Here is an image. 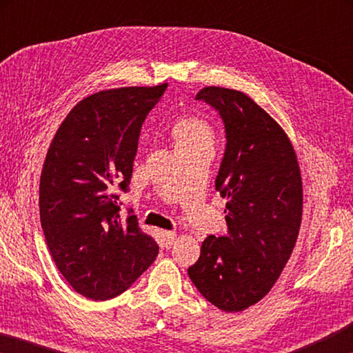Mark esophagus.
Listing matches in <instances>:
<instances>
[{
  "mask_svg": "<svg viewBox=\"0 0 353 353\" xmlns=\"http://www.w3.org/2000/svg\"><path fill=\"white\" fill-rule=\"evenodd\" d=\"M176 232H172V230H165V232H162V246L163 248H171L172 244H174V241H176Z\"/></svg>",
  "mask_w": 353,
  "mask_h": 353,
  "instance_id": "34e87169",
  "label": "esophagus"
}]
</instances>
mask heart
Masks as SVG:
<instances>
[{
	"label": "heart",
	"instance_id": "b5f03b06",
	"mask_svg": "<svg viewBox=\"0 0 353 353\" xmlns=\"http://www.w3.org/2000/svg\"><path fill=\"white\" fill-rule=\"evenodd\" d=\"M176 148L213 145V129L210 124L201 118H182L172 129Z\"/></svg>",
	"mask_w": 353,
	"mask_h": 353
}]
</instances>
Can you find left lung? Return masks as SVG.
<instances>
[{
    "instance_id": "obj_1",
    "label": "left lung",
    "mask_w": 353,
    "mask_h": 353,
    "mask_svg": "<svg viewBox=\"0 0 353 353\" xmlns=\"http://www.w3.org/2000/svg\"><path fill=\"white\" fill-rule=\"evenodd\" d=\"M219 113L225 151L214 188L227 199V236H207L188 276L223 312H243L271 291L302 221V177L285 130L248 94L205 87L196 94Z\"/></svg>"
}]
</instances>
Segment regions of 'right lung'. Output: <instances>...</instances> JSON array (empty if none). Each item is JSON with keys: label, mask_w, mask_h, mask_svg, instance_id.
Here are the masks:
<instances>
[{"label": "right lung", "mask_w": 353, "mask_h": 353, "mask_svg": "<svg viewBox=\"0 0 353 353\" xmlns=\"http://www.w3.org/2000/svg\"><path fill=\"white\" fill-rule=\"evenodd\" d=\"M168 83L94 93L73 107L48 149L40 223L52 260L79 294L107 301L126 291L159 254L119 196L132 177L143 123Z\"/></svg>", "instance_id": "add662e5"}]
</instances>
